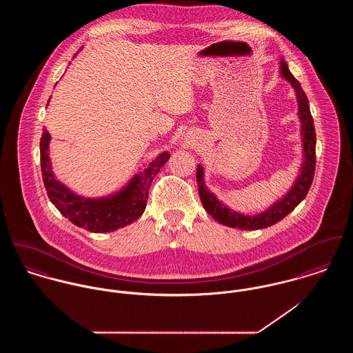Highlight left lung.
I'll use <instances>...</instances> for the list:
<instances>
[{
    "label": "left lung",
    "instance_id": "8db88e82",
    "mask_svg": "<svg viewBox=\"0 0 353 353\" xmlns=\"http://www.w3.org/2000/svg\"><path fill=\"white\" fill-rule=\"evenodd\" d=\"M280 74L285 79L296 92L298 101V115L301 121V136H302L303 161L299 168V175L296 176L294 185L290 190L277 201L273 202L268 209L256 214H245L228 208L225 203L220 201L205 185L203 179V167L197 165V183L199 193L205 210L220 224L239 228V230H262L270 227L284 219L288 213H291L301 202L305 199L310 186L314 179L315 171V129L314 121L310 112L308 99L303 91L299 81L292 76L288 69L287 62L281 58L280 61Z\"/></svg>",
    "mask_w": 353,
    "mask_h": 353
}]
</instances>
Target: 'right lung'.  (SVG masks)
I'll return each instance as SVG.
<instances>
[{"mask_svg": "<svg viewBox=\"0 0 353 353\" xmlns=\"http://www.w3.org/2000/svg\"><path fill=\"white\" fill-rule=\"evenodd\" d=\"M50 140L51 136L45 129L41 139V167L48 196L52 205L74 225L97 234L126 227L144 213L152 181L170 157L168 152H161L121 190L104 197L88 199L76 194L55 178L49 153Z\"/></svg>", "mask_w": 353, "mask_h": 353, "instance_id": "obj_1", "label": "right lung"}]
</instances>
